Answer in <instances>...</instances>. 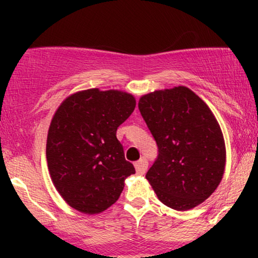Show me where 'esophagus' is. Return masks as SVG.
Instances as JSON below:
<instances>
[{"label":"esophagus","mask_w":258,"mask_h":258,"mask_svg":"<svg viewBox=\"0 0 258 258\" xmlns=\"http://www.w3.org/2000/svg\"><path fill=\"white\" fill-rule=\"evenodd\" d=\"M148 165H149V164H148V160L146 158H142L141 160H138V161L135 164L136 171H137L139 174H143L147 171Z\"/></svg>","instance_id":"34e87169"}]
</instances>
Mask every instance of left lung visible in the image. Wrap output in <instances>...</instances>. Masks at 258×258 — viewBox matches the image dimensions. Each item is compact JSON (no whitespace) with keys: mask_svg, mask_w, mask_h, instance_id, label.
<instances>
[{"mask_svg":"<svg viewBox=\"0 0 258 258\" xmlns=\"http://www.w3.org/2000/svg\"><path fill=\"white\" fill-rule=\"evenodd\" d=\"M138 108L158 146L146 178L159 200L178 211L198 206L220 184L226 165L223 136L212 111L183 86L146 94Z\"/></svg>","mask_w":258,"mask_h":258,"instance_id":"obj_1","label":"left lung"}]
</instances>
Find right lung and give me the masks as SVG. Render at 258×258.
Returning <instances> with one entry per match:
<instances>
[{
  "label": "right lung",
  "mask_w": 258,
  "mask_h": 258,
  "mask_svg": "<svg viewBox=\"0 0 258 258\" xmlns=\"http://www.w3.org/2000/svg\"><path fill=\"white\" fill-rule=\"evenodd\" d=\"M136 108L131 94L91 88L68 97L53 116L46 156L55 189L70 206L99 214L119 199L136 173L116 138Z\"/></svg>",
  "instance_id": "right-lung-1"
}]
</instances>
